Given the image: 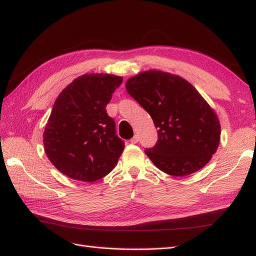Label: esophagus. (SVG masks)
Here are the masks:
<instances>
[{
  "mask_svg": "<svg viewBox=\"0 0 256 256\" xmlns=\"http://www.w3.org/2000/svg\"><path fill=\"white\" fill-rule=\"evenodd\" d=\"M138 140H140V136L138 135V134H135L134 135V138H130V142H132V144H136V142H138Z\"/></svg>",
  "mask_w": 256,
  "mask_h": 256,
  "instance_id": "1",
  "label": "esophagus"
}]
</instances>
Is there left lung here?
<instances>
[{
	"mask_svg": "<svg viewBox=\"0 0 256 256\" xmlns=\"http://www.w3.org/2000/svg\"><path fill=\"white\" fill-rule=\"evenodd\" d=\"M126 88L157 128V144L145 154L159 170L184 176L210 162L220 142V123L192 84L179 75L150 70L128 78Z\"/></svg>",
	"mask_w": 256,
	"mask_h": 256,
	"instance_id": "obj_1",
	"label": "left lung"
}]
</instances>
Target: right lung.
Wrapping results in <instances>:
<instances>
[{
  "mask_svg": "<svg viewBox=\"0 0 256 256\" xmlns=\"http://www.w3.org/2000/svg\"><path fill=\"white\" fill-rule=\"evenodd\" d=\"M123 78L92 73L75 78L58 94L44 133L46 155L70 179L94 182L114 170L124 150L106 106Z\"/></svg>",
  "mask_w": 256,
  "mask_h": 256,
  "instance_id": "obj_1",
  "label": "right lung"
}]
</instances>
